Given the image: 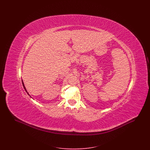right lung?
<instances>
[{
	"mask_svg": "<svg viewBox=\"0 0 150 150\" xmlns=\"http://www.w3.org/2000/svg\"><path fill=\"white\" fill-rule=\"evenodd\" d=\"M22 84H23V88H24V89H25V91L26 92V93H28V94L29 95V96L31 97V98H32L31 97V96L29 94V93L28 92V91H27V90H26V88H25V85H24V83H23V80H22Z\"/></svg>",
	"mask_w": 150,
	"mask_h": 150,
	"instance_id": "add662e5",
	"label": "right lung"
}]
</instances>
